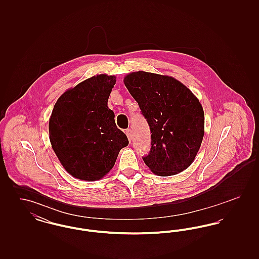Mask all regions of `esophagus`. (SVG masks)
<instances>
[{
    "mask_svg": "<svg viewBox=\"0 0 259 259\" xmlns=\"http://www.w3.org/2000/svg\"><path fill=\"white\" fill-rule=\"evenodd\" d=\"M125 133H126V136H127L128 140L131 142V140H132V130H131V129H126Z\"/></svg>",
    "mask_w": 259,
    "mask_h": 259,
    "instance_id": "obj_1",
    "label": "esophagus"
}]
</instances>
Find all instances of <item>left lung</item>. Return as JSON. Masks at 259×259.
Returning a JSON list of instances; mask_svg holds the SVG:
<instances>
[{
    "mask_svg": "<svg viewBox=\"0 0 259 259\" xmlns=\"http://www.w3.org/2000/svg\"><path fill=\"white\" fill-rule=\"evenodd\" d=\"M124 84L135 99L151 133V148L143 160L161 177L187 169L204 137V111L195 95L172 76L134 72Z\"/></svg>",
    "mask_w": 259,
    "mask_h": 259,
    "instance_id": "left-lung-1",
    "label": "left lung"
}]
</instances>
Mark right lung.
<instances>
[{"instance_id": "1", "label": "right lung", "mask_w": 259, "mask_h": 259, "mask_svg": "<svg viewBox=\"0 0 259 259\" xmlns=\"http://www.w3.org/2000/svg\"><path fill=\"white\" fill-rule=\"evenodd\" d=\"M115 76L98 74L67 90L50 119L51 147L65 170L83 181H97L111 171L129 142L108 107Z\"/></svg>"}]
</instances>
